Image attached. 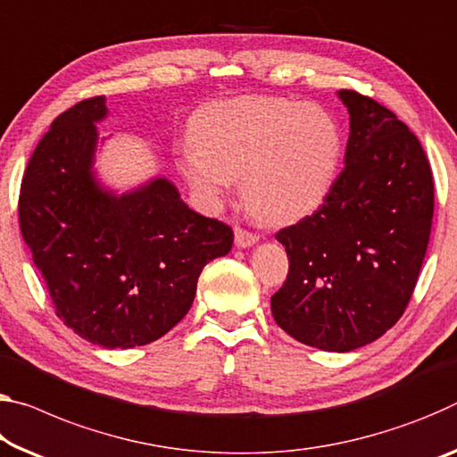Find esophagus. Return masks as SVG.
<instances>
[{"label": "esophagus", "instance_id": "1", "mask_svg": "<svg viewBox=\"0 0 457 457\" xmlns=\"http://www.w3.org/2000/svg\"><path fill=\"white\" fill-rule=\"evenodd\" d=\"M234 237H236L237 248H250V245L258 244V240H260L258 234H252V231L242 229V228L234 229Z\"/></svg>", "mask_w": 457, "mask_h": 457}]
</instances>
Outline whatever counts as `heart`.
I'll use <instances>...</instances> for the list:
<instances>
[{"label":"heart","mask_w":457,"mask_h":457,"mask_svg":"<svg viewBox=\"0 0 457 457\" xmlns=\"http://www.w3.org/2000/svg\"><path fill=\"white\" fill-rule=\"evenodd\" d=\"M342 154V128L325 107L285 97H237L199 112L179 169L213 203L242 177V197L252 213L291 223L321 207Z\"/></svg>","instance_id":"b5f03b06"}]
</instances>
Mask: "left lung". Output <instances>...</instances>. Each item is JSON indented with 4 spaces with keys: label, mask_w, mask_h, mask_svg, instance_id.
Instances as JSON below:
<instances>
[{
    "label": "left lung",
    "mask_w": 457,
    "mask_h": 457,
    "mask_svg": "<svg viewBox=\"0 0 457 457\" xmlns=\"http://www.w3.org/2000/svg\"><path fill=\"white\" fill-rule=\"evenodd\" d=\"M350 113L345 166L323 205L277 240L288 277L272 317L325 352L372 344L407 309L433 220L431 166L417 136L378 101L342 89Z\"/></svg>",
    "instance_id": "1"
}]
</instances>
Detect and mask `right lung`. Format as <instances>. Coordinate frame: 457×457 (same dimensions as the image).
Returning <instances> with one entry per match:
<instances>
[{
  "instance_id": "obj_1",
  "label": "right lung",
  "mask_w": 457,
  "mask_h": 457,
  "mask_svg": "<svg viewBox=\"0 0 457 457\" xmlns=\"http://www.w3.org/2000/svg\"><path fill=\"white\" fill-rule=\"evenodd\" d=\"M105 97L61 113L21 179L20 229L56 315L87 342L146 345L189 313L209 260L234 231L187 205L169 179L118 195L93 170ZM104 142V140H101Z\"/></svg>"
}]
</instances>
